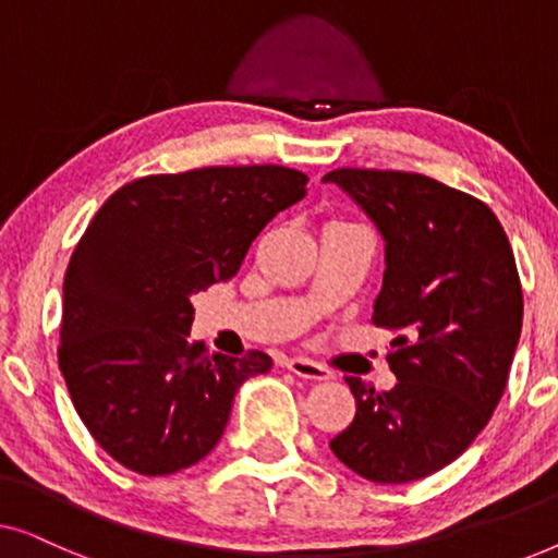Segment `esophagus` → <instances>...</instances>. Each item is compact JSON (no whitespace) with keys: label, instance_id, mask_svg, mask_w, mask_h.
<instances>
[{"label":"esophagus","instance_id":"34e87169","mask_svg":"<svg viewBox=\"0 0 558 558\" xmlns=\"http://www.w3.org/2000/svg\"><path fill=\"white\" fill-rule=\"evenodd\" d=\"M284 365L294 373V376H300L304 380H330L332 378V373L327 371L325 365H319V363L310 361V357H302V355L289 357Z\"/></svg>","mask_w":558,"mask_h":558}]
</instances>
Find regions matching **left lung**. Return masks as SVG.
I'll return each instance as SVG.
<instances>
[{"label": "left lung", "instance_id": "1", "mask_svg": "<svg viewBox=\"0 0 558 558\" xmlns=\"http://www.w3.org/2000/svg\"><path fill=\"white\" fill-rule=\"evenodd\" d=\"M384 239L373 323L399 332L391 391L345 378L355 418L332 454L371 483H414L447 468L490 422L521 340L523 292L493 210L414 172H327Z\"/></svg>", "mask_w": 558, "mask_h": 558}]
</instances>
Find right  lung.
Here are the masks:
<instances>
[{
	"label": "right lung",
	"instance_id": "obj_1",
	"mask_svg": "<svg viewBox=\"0 0 558 558\" xmlns=\"http://www.w3.org/2000/svg\"><path fill=\"white\" fill-rule=\"evenodd\" d=\"M307 182L277 165L151 174L88 223L63 281L58 363L81 422L124 468L155 477L201 462L243 380L271 368L262 350L210 355L190 340L193 294L235 277Z\"/></svg>",
	"mask_w": 558,
	"mask_h": 558
}]
</instances>
